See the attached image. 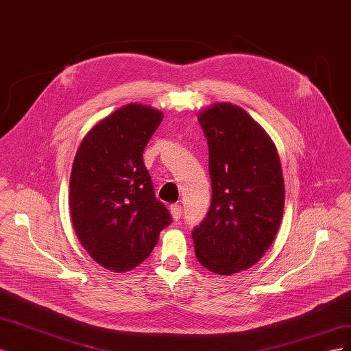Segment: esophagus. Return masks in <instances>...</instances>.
<instances>
[{
  "label": "esophagus",
  "instance_id": "1",
  "mask_svg": "<svg viewBox=\"0 0 351 351\" xmlns=\"http://www.w3.org/2000/svg\"><path fill=\"white\" fill-rule=\"evenodd\" d=\"M169 212H171V217H173V219H180V217H182V214H183V208H182V205H171L169 206Z\"/></svg>",
  "mask_w": 351,
  "mask_h": 351
}]
</instances>
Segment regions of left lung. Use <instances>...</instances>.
Masks as SVG:
<instances>
[{
  "label": "left lung",
  "instance_id": "left-lung-1",
  "mask_svg": "<svg viewBox=\"0 0 351 351\" xmlns=\"http://www.w3.org/2000/svg\"><path fill=\"white\" fill-rule=\"evenodd\" d=\"M209 146L212 202L192 232L195 253L210 272L253 267L277 236L285 190L271 137L243 108L228 102L197 115Z\"/></svg>",
  "mask_w": 351,
  "mask_h": 351
}]
</instances>
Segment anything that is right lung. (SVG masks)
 Listing matches in <instances>:
<instances>
[{
  "label": "right lung",
  "mask_w": 351,
  "mask_h": 351,
  "mask_svg": "<svg viewBox=\"0 0 351 351\" xmlns=\"http://www.w3.org/2000/svg\"><path fill=\"white\" fill-rule=\"evenodd\" d=\"M161 111L127 104L83 137L70 176V214L82 246L114 272L136 268L156 246L171 215L155 197L143 151Z\"/></svg>",
  "instance_id": "add662e5"
}]
</instances>
